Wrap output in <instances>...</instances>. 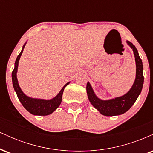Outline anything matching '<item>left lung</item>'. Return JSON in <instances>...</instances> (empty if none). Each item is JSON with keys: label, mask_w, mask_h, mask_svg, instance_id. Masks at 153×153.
Wrapping results in <instances>:
<instances>
[{"label": "left lung", "mask_w": 153, "mask_h": 153, "mask_svg": "<svg viewBox=\"0 0 153 153\" xmlns=\"http://www.w3.org/2000/svg\"><path fill=\"white\" fill-rule=\"evenodd\" d=\"M127 43L134 52L137 68L134 82L130 90L128 91L127 94L120 97L104 101V100L99 99L96 96L91 84L89 83V82H87V94L91 103L101 114L107 116V117L120 115L127 112L135 103L143 89L144 82L143 62L139 56L138 51L134 45L129 41H127Z\"/></svg>", "instance_id": "obj_1"}]
</instances>
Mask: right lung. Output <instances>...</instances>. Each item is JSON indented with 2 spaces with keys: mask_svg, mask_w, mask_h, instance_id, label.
<instances>
[{
  "mask_svg": "<svg viewBox=\"0 0 153 153\" xmlns=\"http://www.w3.org/2000/svg\"><path fill=\"white\" fill-rule=\"evenodd\" d=\"M26 43L23 46L22 52L19 54L15 62L14 69L12 72V82H13V88L16 93L17 96H18L19 101L22 103L23 106L26 108L29 113L34 115L38 116H47L51 114L52 112L58 108L60 105L61 101H62V94L64 91L65 88L70 82H68L63 86V88L59 91V94L50 100H45V99H33V98L29 97L23 93V91L19 87L18 80H17V70H18L19 66V61L20 59L21 55L22 54L23 50H24V47H25Z\"/></svg>",
  "mask_w": 153,
  "mask_h": 153,
  "instance_id": "right-lung-1",
  "label": "right lung"
}]
</instances>
